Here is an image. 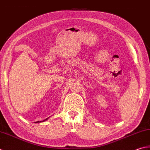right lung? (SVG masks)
I'll return each mask as SVG.
<instances>
[{
  "mask_svg": "<svg viewBox=\"0 0 150 150\" xmlns=\"http://www.w3.org/2000/svg\"><path fill=\"white\" fill-rule=\"evenodd\" d=\"M48 119V118H46L45 120H42V121H41V122H45V121H46ZM39 122V121H38V122H35V123H38V122Z\"/></svg>",
  "mask_w": 150,
  "mask_h": 150,
  "instance_id": "1",
  "label": "right lung"
}]
</instances>
